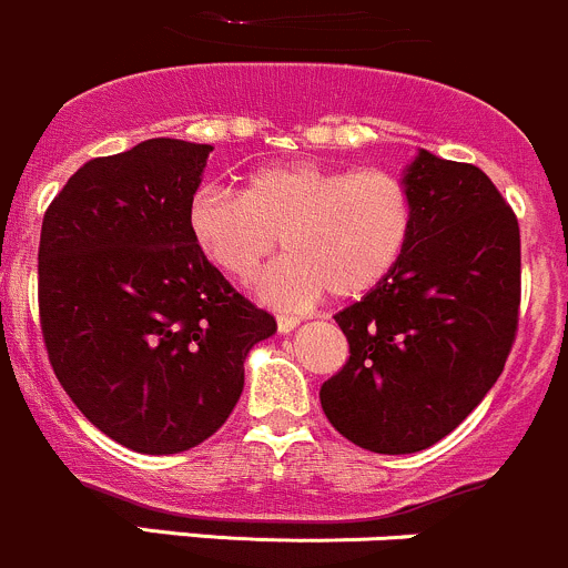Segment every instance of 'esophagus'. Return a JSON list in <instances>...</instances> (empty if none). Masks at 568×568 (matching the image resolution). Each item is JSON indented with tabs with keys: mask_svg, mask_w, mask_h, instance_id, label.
<instances>
[{
	"mask_svg": "<svg viewBox=\"0 0 568 568\" xmlns=\"http://www.w3.org/2000/svg\"><path fill=\"white\" fill-rule=\"evenodd\" d=\"M297 323H301V317H295V314H282L278 317V334H290V331L297 328Z\"/></svg>",
	"mask_w": 568,
	"mask_h": 568,
	"instance_id": "obj_1",
	"label": "esophagus"
}]
</instances>
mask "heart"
<instances>
[{
    "mask_svg": "<svg viewBox=\"0 0 568 568\" xmlns=\"http://www.w3.org/2000/svg\"><path fill=\"white\" fill-rule=\"evenodd\" d=\"M187 232L212 267L251 278L276 308H303L325 292L362 297L400 267L417 232L412 187L389 171L282 162L248 173L243 193L204 184L187 204Z\"/></svg>",
    "mask_w": 568,
    "mask_h": 568,
    "instance_id": "obj_1",
    "label": "heart"
}]
</instances>
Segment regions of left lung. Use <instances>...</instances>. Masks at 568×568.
Wrapping results in <instances>:
<instances>
[{
	"label": "left lung",
	"mask_w": 568,
	"mask_h": 568,
	"mask_svg": "<svg viewBox=\"0 0 568 568\" xmlns=\"http://www.w3.org/2000/svg\"><path fill=\"white\" fill-rule=\"evenodd\" d=\"M417 232L395 273L336 314L351 345L320 389L328 423L403 456L445 439L499 378L519 323V223L480 168L419 149Z\"/></svg>",
	"instance_id": "obj_1"
}]
</instances>
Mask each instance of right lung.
I'll list each match as a JSON object with an SVG mask.
<instances>
[{
	"mask_svg": "<svg viewBox=\"0 0 568 568\" xmlns=\"http://www.w3.org/2000/svg\"><path fill=\"white\" fill-rule=\"evenodd\" d=\"M212 145L143 140L85 162L43 215L38 306L54 375L118 445L171 456L237 406L276 320L201 256L187 204Z\"/></svg>",
	"mask_w": 568,
	"mask_h": 568,
	"instance_id": "right-lung-1",
	"label": "right lung"
}]
</instances>
